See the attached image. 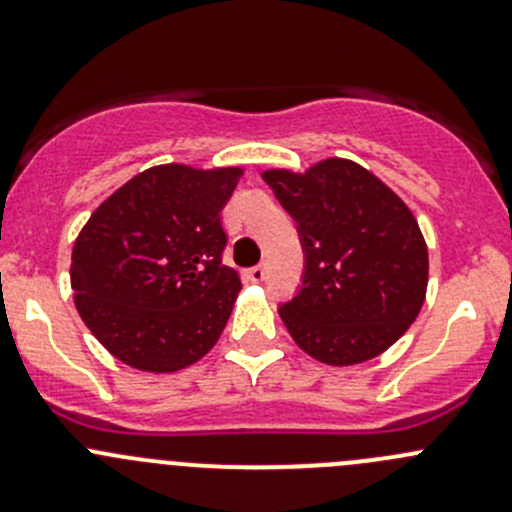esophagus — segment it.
<instances>
[{
  "instance_id": "1",
  "label": "esophagus",
  "mask_w": 512,
  "mask_h": 512,
  "mask_svg": "<svg viewBox=\"0 0 512 512\" xmlns=\"http://www.w3.org/2000/svg\"><path fill=\"white\" fill-rule=\"evenodd\" d=\"M245 277H247V280L255 282V285H257V282H262V280H265V277H267V267H265V265L250 267V270L245 272Z\"/></svg>"
}]
</instances>
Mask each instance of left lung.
<instances>
[{
	"label": "left lung",
	"instance_id": "8db88e82",
	"mask_svg": "<svg viewBox=\"0 0 512 512\" xmlns=\"http://www.w3.org/2000/svg\"><path fill=\"white\" fill-rule=\"evenodd\" d=\"M262 180L297 223L304 252L302 285L280 304L294 342L332 366L386 352L426 297L428 252L411 210L352 160L265 170Z\"/></svg>",
	"mask_w": 512,
	"mask_h": 512
}]
</instances>
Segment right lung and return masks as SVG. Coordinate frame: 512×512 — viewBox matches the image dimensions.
I'll use <instances>...</instances> for the list:
<instances>
[{
    "instance_id": "right-lung-1",
    "label": "right lung",
    "mask_w": 512,
    "mask_h": 512,
    "mask_svg": "<svg viewBox=\"0 0 512 512\" xmlns=\"http://www.w3.org/2000/svg\"><path fill=\"white\" fill-rule=\"evenodd\" d=\"M240 168L156 165L91 215L71 252L76 309L123 364L178 371L213 349L240 277L223 265L220 210Z\"/></svg>"
}]
</instances>
